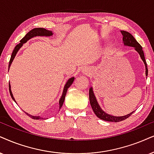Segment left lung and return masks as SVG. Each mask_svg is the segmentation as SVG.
I'll use <instances>...</instances> for the list:
<instances>
[{
	"instance_id": "8db88e82",
	"label": "left lung",
	"mask_w": 154,
	"mask_h": 154,
	"mask_svg": "<svg viewBox=\"0 0 154 154\" xmlns=\"http://www.w3.org/2000/svg\"><path fill=\"white\" fill-rule=\"evenodd\" d=\"M122 35H123V42L124 45L126 46H130V47H134V49L139 54L140 57H141V60H143V63L145 65L146 67V76H148V68H147V64L146 62L145 57H144V53H143V50H142V47L141 46L139 42H138L136 39L134 38L133 35L129 32H126V31L122 30L121 31ZM89 102H90V104L91 108H92L93 111H94V114H96V116L98 118L101 119L106 121V122H121V121H123L126 119L129 118L130 116L133 114L134 112L130 113V114H127V115L125 116H114L112 115H110V114H106V112H104L102 109H101L100 106L99 105L98 102H97L96 97H95V95L94 94V91H93V88L91 87L89 89Z\"/></svg>"
}]
</instances>
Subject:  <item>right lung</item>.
Wrapping results in <instances>:
<instances>
[{"instance_id": "1", "label": "right lung", "mask_w": 154, "mask_h": 154, "mask_svg": "<svg viewBox=\"0 0 154 154\" xmlns=\"http://www.w3.org/2000/svg\"><path fill=\"white\" fill-rule=\"evenodd\" d=\"M53 33H52V31L50 30H46V29L45 28H34L32 29V30H31L30 32H28V33L25 35L24 38H23L22 40H20V42L19 44H17L16 46L15 47V49L13 50V52H12V54H11V60H10V62H9V65H8V67L10 68L11 67V63H12V62L13 61V60H14V58L15 57V55H16L17 52H18V50H20V48H21L23 45V44L25 43L28 40H30V39L34 38V37H37V36H52ZM74 79H75V77H71V78H69L68 79L67 82H66L65 87H64V89H63V94H62L61 97H60V100H59V104H60V106L59 108L61 109L62 106H63V103H64V101H65V95L67 94V89L69 88V87L71 86V85L72 84V82H74ZM9 91H10V94H11V97H12V99L13 100L15 101V98L13 97V93L12 91H11V85H10V82H9ZM17 104V103H16ZM26 113V112H25ZM27 115H28L30 117H31L32 119H41V117L39 116H32L30 115V114H28V113H26ZM43 119V118H42Z\"/></svg>"}]
</instances>
